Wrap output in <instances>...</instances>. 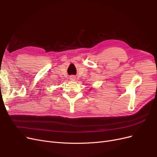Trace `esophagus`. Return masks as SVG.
Listing matches in <instances>:
<instances>
[{
  "instance_id": "obj_1",
  "label": "esophagus",
  "mask_w": 157,
  "mask_h": 157,
  "mask_svg": "<svg viewBox=\"0 0 157 157\" xmlns=\"http://www.w3.org/2000/svg\"><path fill=\"white\" fill-rule=\"evenodd\" d=\"M69 79L71 80V81H75V79H76V77H75V76H74V75H72V76H70V77H69Z\"/></svg>"
}]
</instances>
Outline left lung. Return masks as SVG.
<instances>
[{"label": "left lung", "mask_w": 157, "mask_h": 157, "mask_svg": "<svg viewBox=\"0 0 157 157\" xmlns=\"http://www.w3.org/2000/svg\"><path fill=\"white\" fill-rule=\"evenodd\" d=\"M91 89H92V88H91Z\"/></svg>", "instance_id": "8db88e82"}]
</instances>
